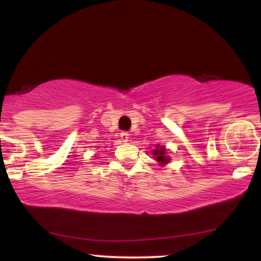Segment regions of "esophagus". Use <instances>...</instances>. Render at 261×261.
I'll use <instances>...</instances> for the list:
<instances>
[{
    "label": "esophagus",
    "instance_id": "34e87169",
    "mask_svg": "<svg viewBox=\"0 0 261 261\" xmlns=\"http://www.w3.org/2000/svg\"><path fill=\"white\" fill-rule=\"evenodd\" d=\"M120 137H121V140H122L123 142H127L128 139H129V134H128L127 132H121Z\"/></svg>",
    "mask_w": 261,
    "mask_h": 261
}]
</instances>
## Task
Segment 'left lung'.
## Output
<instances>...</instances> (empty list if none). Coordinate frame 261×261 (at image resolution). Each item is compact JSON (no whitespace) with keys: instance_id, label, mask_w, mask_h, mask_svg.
Here are the masks:
<instances>
[{"instance_id":"obj_1","label":"left lung","mask_w":261,"mask_h":261,"mask_svg":"<svg viewBox=\"0 0 261 261\" xmlns=\"http://www.w3.org/2000/svg\"><path fill=\"white\" fill-rule=\"evenodd\" d=\"M155 149L154 151H152L153 155H154V158L156 162H158L160 165H165L170 162V156L166 155V148L165 147H160L159 145L155 146Z\"/></svg>"}]
</instances>
